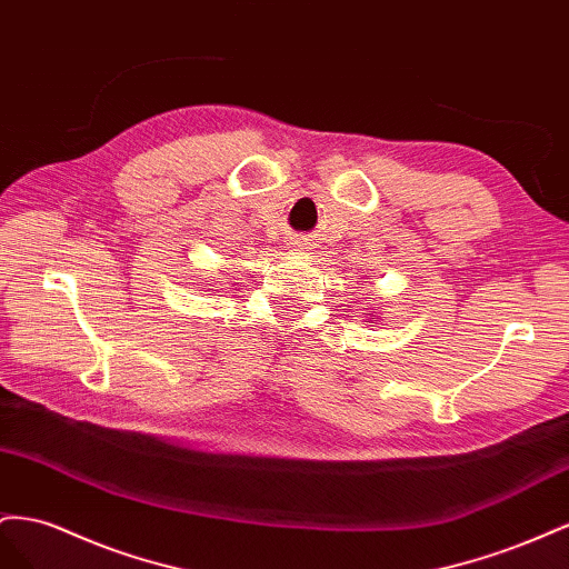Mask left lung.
I'll return each mask as SVG.
<instances>
[{
    "mask_svg": "<svg viewBox=\"0 0 569 569\" xmlns=\"http://www.w3.org/2000/svg\"><path fill=\"white\" fill-rule=\"evenodd\" d=\"M375 321H377V317H375V315H371V323H375Z\"/></svg>",
    "mask_w": 569,
    "mask_h": 569,
    "instance_id": "1",
    "label": "left lung"
}]
</instances>
